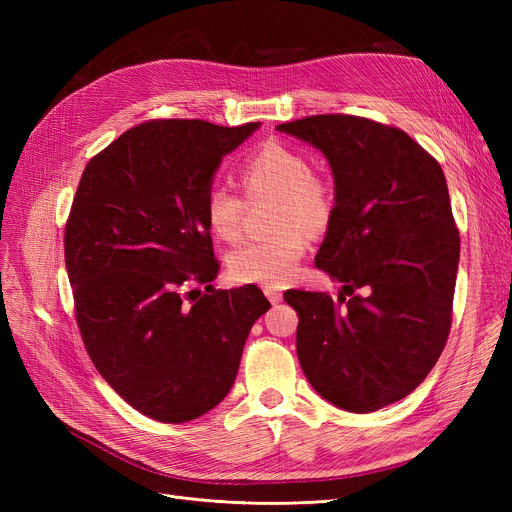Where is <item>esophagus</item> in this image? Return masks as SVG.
<instances>
[{"label":"esophagus","mask_w":512,"mask_h":512,"mask_svg":"<svg viewBox=\"0 0 512 512\" xmlns=\"http://www.w3.org/2000/svg\"><path fill=\"white\" fill-rule=\"evenodd\" d=\"M265 294H267V299L275 305V303H280L282 301V292L277 290V288H271V286H265Z\"/></svg>","instance_id":"obj_1"}]
</instances>
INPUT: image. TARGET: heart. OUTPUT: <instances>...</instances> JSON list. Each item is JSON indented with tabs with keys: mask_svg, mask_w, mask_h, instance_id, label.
<instances>
[{
	"mask_svg": "<svg viewBox=\"0 0 512 512\" xmlns=\"http://www.w3.org/2000/svg\"><path fill=\"white\" fill-rule=\"evenodd\" d=\"M239 183L247 200L275 194L271 237L247 241L228 256L230 275L243 284L286 286L299 271L307 252V230L320 232L335 213L333 183L309 168L297 147L267 141L252 149L239 164ZM245 203L226 188H211L205 196V220L215 237H241Z\"/></svg>",
	"mask_w": 512,
	"mask_h": 512,
	"instance_id": "heart-1",
	"label": "heart"
}]
</instances>
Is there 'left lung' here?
<instances>
[{"label":"left lung","mask_w":512,"mask_h":512,"mask_svg":"<svg viewBox=\"0 0 512 512\" xmlns=\"http://www.w3.org/2000/svg\"><path fill=\"white\" fill-rule=\"evenodd\" d=\"M277 130L320 149L335 179L316 267L344 288L337 299L284 294L299 314L303 374L337 408L380 410L427 378L451 333L459 230L444 173L404 130L365 117L312 115ZM359 287L368 294L352 295Z\"/></svg>","instance_id":"8db88e82"}]
</instances>
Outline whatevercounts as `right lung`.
I'll use <instances>...</instances> for the list:
<instances>
[{
	"instance_id": "right-lung-1",
	"label": "right lung",
	"mask_w": 512,
	"mask_h": 512,
	"mask_svg": "<svg viewBox=\"0 0 512 512\" xmlns=\"http://www.w3.org/2000/svg\"><path fill=\"white\" fill-rule=\"evenodd\" d=\"M258 128L153 119L91 158L76 188L64 235L76 324L100 376L153 421L218 406L271 307L254 284L211 286L220 262L205 220L215 170Z\"/></svg>"
}]
</instances>
